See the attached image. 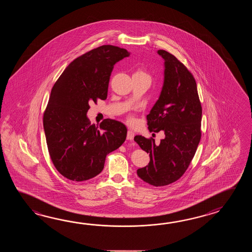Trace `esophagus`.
<instances>
[{"label":"esophagus","instance_id":"1","mask_svg":"<svg viewBox=\"0 0 252 252\" xmlns=\"http://www.w3.org/2000/svg\"><path fill=\"white\" fill-rule=\"evenodd\" d=\"M134 136H135V134H134L132 130H128V132H127V139L128 140H133Z\"/></svg>","mask_w":252,"mask_h":252}]
</instances>
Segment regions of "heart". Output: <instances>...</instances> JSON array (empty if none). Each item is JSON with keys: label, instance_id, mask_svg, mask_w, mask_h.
Wrapping results in <instances>:
<instances>
[{"label": "heart", "instance_id": "b5f03b06", "mask_svg": "<svg viewBox=\"0 0 252 252\" xmlns=\"http://www.w3.org/2000/svg\"><path fill=\"white\" fill-rule=\"evenodd\" d=\"M133 75H137V76H144V77H148V78H150V76L148 75V74H146L144 71H142L141 69H138L135 73H134Z\"/></svg>", "mask_w": 252, "mask_h": 252}]
</instances>
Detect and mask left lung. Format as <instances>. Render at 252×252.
I'll return each mask as SVG.
<instances>
[{
	"mask_svg": "<svg viewBox=\"0 0 252 252\" xmlns=\"http://www.w3.org/2000/svg\"><path fill=\"white\" fill-rule=\"evenodd\" d=\"M158 54L164 59V82L147 120L150 131L162 130L165 138L159 144L141 135L134 140L150 153L149 165L137 170L139 178L163 187L182 177L193 159L201 139L202 106L193 75L169 52Z\"/></svg>",
	"mask_w": 252,
	"mask_h": 252,
	"instance_id": "left-lung-1",
	"label": "left lung"
}]
</instances>
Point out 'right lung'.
Here are the masks:
<instances>
[{
    "instance_id": "right-lung-1",
    "label": "right lung",
    "mask_w": 252,
    "mask_h": 252,
    "mask_svg": "<svg viewBox=\"0 0 252 252\" xmlns=\"http://www.w3.org/2000/svg\"><path fill=\"white\" fill-rule=\"evenodd\" d=\"M129 55L112 45L94 48L72 61L54 85L43 127L54 166L67 179L80 182L96 177L106 156L126 139L124 124L105 119L95 127L86 113L91 102L107 98L114 64Z\"/></svg>"
}]
</instances>
